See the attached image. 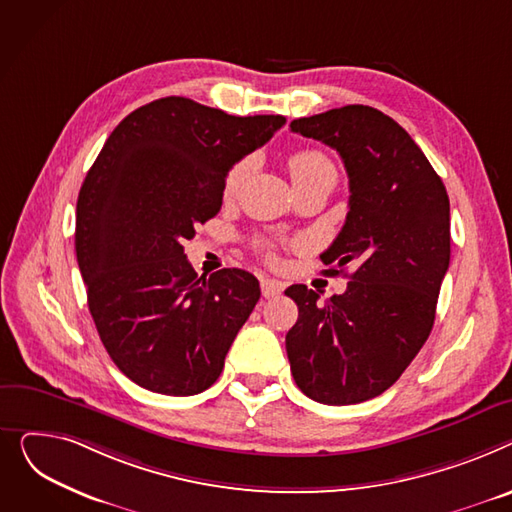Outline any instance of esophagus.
Returning a JSON list of instances; mask_svg holds the SVG:
<instances>
[{"mask_svg": "<svg viewBox=\"0 0 512 512\" xmlns=\"http://www.w3.org/2000/svg\"><path fill=\"white\" fill-rule=\"evenodd\" d=\"M283 289H285V285L281 281H275V279H262L260 281V291H262L264 297H275Z\"/></svg>", "mask_w": 512, "mask_h": 512, "instance_id": "esophagus-1", "label": "esophagus"}]
</instances>
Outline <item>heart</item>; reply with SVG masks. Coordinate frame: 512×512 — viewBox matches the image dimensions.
I'll return each mask as SVG.
<instances>
[{
  "instance_id": "1",
  "label": "heart",
  "mask_w": 512,
  "mask_h": 512,
  "mask_svg": "<svg viewBox=\"0 0 512 512\" xmlns=\"http://www.w3.org/2000/svg\"><path fill=\"white\" fill-rule=\"evenodd\" d=\"M248 167H250L248 161H239L237 165L231 167V171L227 173V179H225V196H233L239 190V186L244 184V179L248 175ZM287 167H289L291 179L308 177L320 169H333L330 161L320 153V150H314V148L297 150V153H293L289 157Z\"/></svg>"
}]
</instances>
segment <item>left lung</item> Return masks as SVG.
I'll use <instances>...</instances> for the list:
<instances>
[{
    "mask_svg": "<svg viewBox=\"0 0 512 512\" xmlns=\"http://www.w3.org/2000/svg\"><path fill=\"white\" fill-rule=\"evenodd\" d=\"M335 148L349 175V213L324 264H353L345 293L320 302L285 289L297 322L285 337L295 384L324 405L382 395L424 347L450 262V202L440 175L393 117L345 105L291 122Z\"/></svg>",
    "mask_w": 512,
    "mask_h": 512,
    "instance_id": "left-lung-1",
    "label": "left lung"
}]
</instances>
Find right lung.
Returning <instances> with one entry per match:
<instances>
[{
  "label": "right lung",
  "instance_id": "obj_1",
  "mask_svg": "<svg viewBox=\"0 0 512 512\" xmlns=\"http://www.w3.org/2000/svg\"><path fill=\"white\" fill-rule=\"evenodd\" d=\"M285 122L165 97L124 117L88 169L76 258L99 337L138 386L190 397L221 376L260 285L242 268L198 279L184 242L221 210L229 169Z\"/></svg>",
  "mask_w": 512,
  "mask_h": 512
}]
</instances>
